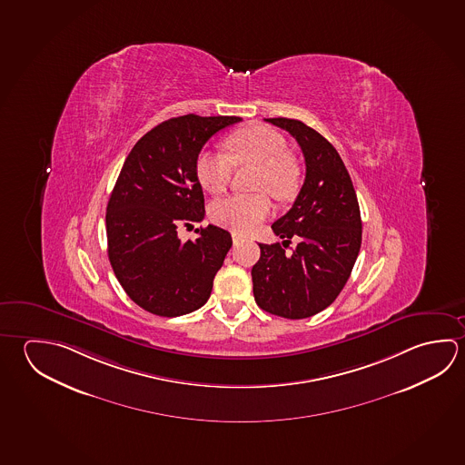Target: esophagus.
Instances as JSON below:
<instances>
[{
  "instance_id": "obj_1",
  "label": "esophagus",
  "mask_w": 465,
  "mask_h": 465,
  "mask_svg": "<svg viewBox=\"0 0 465 465\" xmlns=\"http://www.w3.org/2000/svg\"><path fill=\"white\" fill-rule=\"evenodd\" d=\"M232 240H233V244H240L242 242H244V236L238 235V233H232Z\"/></svg>"
}]
</instances>
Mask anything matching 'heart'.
<instances>
[{"mask_svg": "<svg viewBox=\"0 0 465 465\" xmlns=\"http://www.w3.org/2000/svg\"><path fill=\"white\" fill-rule=\"evenodd\" d=\"M225 155L203 150L196 158L194 170L201 186L219 194L229 186L233 166L258 164L254 178L256 191H268L279 201L293 197L299 189L301 172L292 155L287 152L284 135L268 125H252L230 134L223 140ZM271 201L264 193L252 196H230L213 203L211 217L222 227L248 233L256 229L271 213Z\"/></svg>", "mask_w": 465, "mask_h": 465, "instance_id": "heart-1", "label": "heart"}]
</instances>
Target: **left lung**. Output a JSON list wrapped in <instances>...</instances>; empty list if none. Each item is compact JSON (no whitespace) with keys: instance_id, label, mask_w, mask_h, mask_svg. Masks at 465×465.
Instances as JSON below:
<instances>
[{"instance_id":"8db88e82","label":"left lung","mask_w":465,"mask_h":465,"mask_svg":"<svg viewBox=\"0 0 465 465\" xmlns=\"http://www.w3.org/2000/svg\"><path fill=\"white\" fill-rule=\"evenodd\" d=\"M289 132L305 158V181L291 211L271 229L289 243L260 244L252 266V293L261 309L301 320L325 310L340 295L358 258L362 222L358 197L341 156L309 125L285 117L266 119Z\"/></svg>"}]
</instances>
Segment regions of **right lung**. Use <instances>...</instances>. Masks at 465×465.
Here are the masks:
<instances>
[{
  "mask_svg": "<svg viewBox=\"0 0 465 465\" xmlns=\"http://www.w3.org/2000/svg\"><path fill=\"white\" fill-rule=\"evenodd\" d=\"M240 121L173 117L147 132L124 162L107 203V254L124 291L153 315H186L211 297L232 235L209 225L194 242H181L178 225L204 219L197 155L213 134Z\"/></svg>",
  "mask_w": 465,
  "mask_h": 465,
  "instance_id": "1",
  "label": "right lung"
}]
</instances>
